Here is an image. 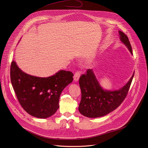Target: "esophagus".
I'll return each instance as SVG.
<instances>
[{"instance_id": "esophagus-1", "label": "esophagus", "mask_w": 148, "mask_h": 148, "mask_svg": "<svg viewBox=\"0 0 148 148\" xmlns=\"http://www.w3.org/2000/svg\"><path fill=\"white\" fill-rule=\"evenodd\" d=\"M79 77H80V72L79 71L75 72V73L74 74V80L75 82L78 81L79 78Z\"/></svg>"}]
</instances>
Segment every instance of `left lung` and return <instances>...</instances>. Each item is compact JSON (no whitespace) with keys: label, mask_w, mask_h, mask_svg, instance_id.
<instances>
[{"label":"left lung","mask_w":148,"mask_h":148,"mask_svg":"<svg viewBox=\"0 0 148 148\" xmlns=\"http://www.w3.org/2000/svg\"><path fill=\"white\" fill-rule=\"evenodd\" d=\"M120 40L132 54L129 39L124 33L119 31ZM134 75L123 87L118 90H103L92 69H88L79 78L81 99L79 105V112L88 118H98L106 115L116 109L126 98Z\"/></svg>","instance_id":"left-lung-1"}]
</instances>
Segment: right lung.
I'll return each instance as SVG.
<instances>
[{
    "label": "right lung",
    "mask_w": 148,
    "mask_h": 148,
    "mask_svg": "<svg viewBox=\"0 0 148 148\" xmlns=\"http://www.w3.org/2000/svg\"><path fill=\"white\" fill-rule=\"evenodd\" d=\"M73 75L71 71L60 70L49 77H38L21 70L15 61L10 66L11 82L20 104L28 114L38 118L56 113L60 95L72 82Z\"/></svg>",
    "instance_id": "right-lung-1"
}]
</instances>
